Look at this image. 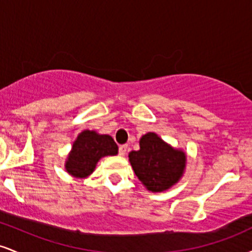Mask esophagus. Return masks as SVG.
Returning a JSON list of instances; mask_svg holds the SVG:
<instances>
[{"label": "esophagus", "mask_w": 252, "mask_h": 252, "mask_svg": "<svg viewBox=\"0 0 252 252\" xmlns=\"http://www.w3.org/2000/svg\"><path fill=\"white\" fill-rule=\"evenodd\" d=\"M126 150H128V146H126V144H122V146H120V148H118V153H120V155L124 156L126 154Z\"/></svg>", "instance_id": "obj_1"}]
</instances>
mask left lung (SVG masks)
<instances>
[{"instance_id":"8db88e82","label":"left lung","mask_w":252,"mask_h":252,"mask_svg":"<svg viewBox=\"0 0 252 252\" xmlns=\"http://www.w3.org/2000/svg\"><path fill=\"white\" fill-rule=\"evenodd\" d=\"M129 161L147 189L161 192L181 178L186 155L163 142L154 132H148L141 137L140 150L129 153Z\"/></svg>"}]
</instances>
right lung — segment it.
I'll return each instance as SVG.
<instances>
[{
  "instance_id": "obj_1",
  "label": "right lung",
  "mask_w": 252,
  "mask_h": 252,
  "mask_svg": "<svg viewBox=\"0 0 252 252\" xmlns=\"http://www.w3.org/2000/svg\"><path fill=\"white\" fill-rule=\"evenodd\" d=\"M118 147L109 135L85 130L78 136L66 162V170L77 178H85L94 170L100 158L116 155Z\"/></svg>"
}]
</instances>
